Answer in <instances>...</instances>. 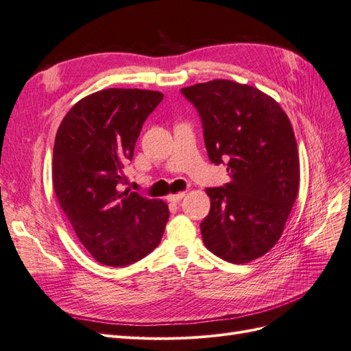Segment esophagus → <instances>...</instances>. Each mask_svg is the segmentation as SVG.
<instances>
[{
	"instance_id": "34e87169",
	"label": "esophagus",
	"mask_w": 351,
	"mask_h": 351,
	"mask_svg": "<svg viewBox=\"0 0 351 351\" xmlns=\"http://www.w3.org/2000/svg\"><path fill=\"white\" fill-rule=\"evenodd\" d=\"M184 197H185V193H178V194H173V195H169L167 197V202H170V203H179Z\"/></svg>"
}]
</instances>
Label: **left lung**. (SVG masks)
<instances>
[{"label":"left lung","instance_id":"1","mask_svg":"<svg viewBox=\"0 0 351 351\" xmlns=\"http://www.w3.org/2000/svg\"><path fill=\"white\" fill-rule=\"evenodd\" d=\"M202 119L210 162L226 163L231 181L207 188L204 245L229 263L262 257L281 238L300 184L293 126L272 97L215 79L181 89Z\"/></svg>","mask_w":351,"mask_h":351}]
</instances>
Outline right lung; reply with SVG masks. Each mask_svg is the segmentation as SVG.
Masks as SVG:
<instances>
[{"label":"right lung","mask_w":351,"mask_h":351,"mask_svg":"<svg viewBox=\"0 0 351 351\" xmlns=\"http://www.w3.org/2000/svg\"><path fill=\"white\" fill-rule=\"evenodd\" d=\"M162 99L145 89H103L76 103L58 126L54 191L79 241L101 265H132L163 237L167 204L122 189L123 167Z\"/></svg>","instance_id":"1"}]
</instances>
